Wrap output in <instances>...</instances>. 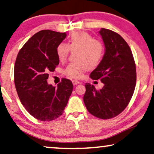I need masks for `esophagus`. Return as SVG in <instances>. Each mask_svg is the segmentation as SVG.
I'll return each instance as SVG.
<instances>
[{
	"label": "esophagus",
	"instance_id": "34e87169",
	"mask_svg": "<svg viewBox=\"0 0 154 154\" xmlns=\"http://www.w3.org/2000/svg\"><path fill=\"white\" fill-rule=\"evenodd\" d=\"M80 82L78 81V80H72V84L73 85H77V84H79Z\"/></svg>",
	"mask_w": 154,
	"mask_h": 154
}]
</instances>
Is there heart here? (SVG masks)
<instances>
[{"label":"heart","mask_w":154,"mask_h":154,"mask_svg":"<svg viewBox=\"0 0 154 154\" xmlns=\"http://www.w3.org/2000/svg\"><path fill=\"white\" fill-rule=\"evenodd\" d=\"M70 49L75 52V60L69 64L65 73L73 78L80 77L84 70H93L98 67L103 60L105 47L103 43L86 32H75L69 36L68 44L60 43L56 47L58 59L64 60Z\"/></svg>","instance_id":"obj_1"}]
</instances>
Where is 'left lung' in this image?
<instances>
[{"label":"left lung","mask_w":154,"mask_h":154,"mask_svg":"<svg viewBox=\"0 0 154 154\" xmlns=\"http://www.w3.org/2000/svg\"><path fill=\"white\" fill-rule=\"evenodd\" d=\"M99 33L105 45V54L99 66L90 74L100 79V90L86 84L84 103L89 113L108 119L121 113L128 105L136 84V68L131 48L120 35L102 28Z\"/></svg>","instance_id":"left-lung-1"}]
</instances>
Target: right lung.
Instances as JSON below:
<instances>
[{
	"instance_id": "right-lung-1",
	"label": "right lung",
	"mask_w": 154,
	"mask_h": 154,
	"mask_svg": "<svg viewBox=\"0 0 154 154\" xmlns=\"http://www.w3.org/2000/svg\"><path fill=\"white\" fill-rule=\"evenodd\" d=\"M66 33L42 30L23 45L14 64V84L21 104L34 118L50 121L62 115L73 90L72 82L62 79L57 87L48 84L49 72L59 63L56 47Z\"/></svg>"
}]
</instances>
